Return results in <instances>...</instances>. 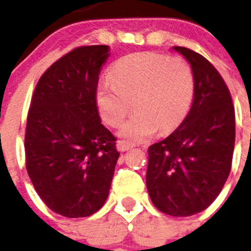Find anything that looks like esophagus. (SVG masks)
<instances>
[{
  "label": "esophagus",
  "instance_id": "esophagus-1",
  "mask_svg": "<svg viewBox=\"0 0 251 251\" xmlns=\"http://www.w3.org/2000/svg\"><path fill=\"white\" fill-rule=\"evenodd\" d=\"M131 149V146L127 143V142L125 141H118L117 142V150L120 151V152H125V151H127V150Z\"/></svg>",
  "mask_w": 251,
  "mask_h": 251
}]
</instances>
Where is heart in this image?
<instances>
[{"instance_id": "1", "label": "heart", "mask_w": 251, "mask_h": 251, "mask_svg": "<svg viewBox=\"0 0 251 251\" xmlns=\"http://www.w3.org/2000/svg\"><path fill=\"white\" fill-rule=\"evenodd\" d=\"M194 95L190 66L179 57L139 52L122 57L112 66L109 79L96 88V105L102 121L118 126L133 106V117L118 135L127 143L147 141L157 130L171 133L186 117Z\"/></svg>"}]
</instances>
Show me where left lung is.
I'll return each instance as SVG.
<instances>
[{"instance_id":"obj_1","label":"left lung","mask_w":251,"mask_h":251,"mask_svg":"<svg viewBox=\"0 0 251 251\" xmlns=\"http://www.w3.org/2000/svg\"><path fill=\"white\" fill-rule=\"evenodd\" d=\"M194 76V96L181 125L164 141L150 146L146 185L157 210L191 216L220 194L230 172L236 138L234 108L218 70L199 53L183 47Z\"/></svg>"}]
</instances>
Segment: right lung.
<instances>
[{"label": "right lung", "mask_w": 251, "mask_h": 251, "mask_svg": "<svg viewBox=\"0 0 251 251\" xmlns=\"http://www.w3.org/2000/svg\"><path fill=\"white\" fill-rule=\"evenodd\" d=\"M108 45L72 50L41 75L25 127V168L41 201L65 218L95 214L109 195L120 152L101 124L96 88Z\"/></svg>", "instance_id": "obj_1"}]
</instances>
